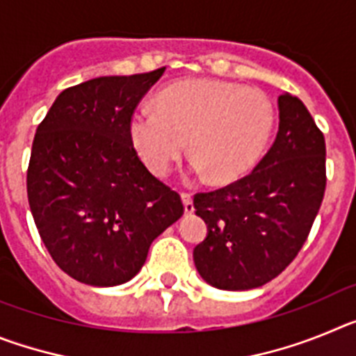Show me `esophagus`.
Returning a JSON list of instances; mask_svg holds the SVG:
<instances>
[{
  "mask_svg": "<svg viewBox=\"0 0 356 356\" xmlns=\"http://www.w3.org/2000/svg\"><path fill=\"white\" fill-rule=\"evenodd\" d=\"M181 200H184L185 213H193L194 212V203H193V194L191 193H181Z\"/></svg>",
  "mask_w": 356,
  "mask_h": 356,
  "instance_id": "esophagus-1",
  "label": "esophagus"
}]
</instances>
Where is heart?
Here are the masks:
<instances>
[{"instance_id": "b5f03b06", "label": "heart", "mask_w": 356, "mask_h": 356, "mask_svg": "<svg viewBox=\"0 0 356 356\" xmlns=\"http://www.w3.org/2000/svg\"><path fill=\"white\" fill-rule=\"evenodd\" d=\"M156 106L131 114L130 137L151 172L168 175L191 139L193 168L212 184H232L259 162L271 139L275 106L266 92L225 80H181Z\"/></svg>"}]
</instances>
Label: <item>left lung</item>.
I'll list each match as a JSON object with an SVG mask.
<instances>
[{"label":"left lung","instance_id":"obj_1","mask_svg":"<svg viewBox=\"0 0 356 356\" xmlns=\"http://www.w3.org/2000/svg\"><path fill=\"white\" fill-rule=\"evenodd\" d=\"M271 149L241 180L194 196L209 234L194 248L201 278L222 291L262 287L296 259L326 188V144L300 97H278Z\"/></svg>","mask_w":356,"mask_h":356}]
</instances>
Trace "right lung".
I'll use <instances>...</instances> for the list:
<instances>
[{"mask_svg":"<svg viewBox=\"0 0 356 356\" xmlns=\"http://www.w3.org/2000/svg\"><path fill=\"white\" fill-rule=\"evenodd\" d=\"M163 71L69 87L37 127L31 216L56 266L81 284L131 280L151 242L184 216L180 194L147 171L130 137L131 114Z\"/></svg>","mask_w":356,"mask_h":356,"instance_id":"right-lung-1","label":"right lung"}]
</instances>
